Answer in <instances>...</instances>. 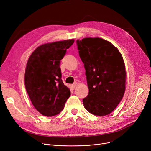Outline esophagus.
Returning <instances> with one entry per match:
<instances>
[{
  "mask_svg": "<svg viewBox=\"0 0 151 151\" xmlns=\"http://www.w3.org/2000/svg\"><path fill=\"white\" fill-rule=\"evenodd\" d=\"M76 85H77V83H73V84L70 85V88H71L74 89V88H75V87H76Z\"/></svg>",
  "mask_w": 151,
  "mask_h": 151,
  "instance_id": "1",
  "label": "esophagus"
}]
</instances>
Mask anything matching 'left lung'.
<instances>
[{
	"label": "left lung",
	"instance_id": "1",
	"mask_svg": "<svg viewBox=\"0 0 151 151\" xmlns=\"http://www.w3.org/2000/svg\"><path fill=\"white\" fill-rule=\"evenodd\" d=\"M76 43L89 89L83 99L85 108L95 116L108 115L116 108L125 90L122 56L111 42L101 38H85Z\"/></svg>",
	"mask_w": 151,
	"mask_h": 151
}]
</instances>
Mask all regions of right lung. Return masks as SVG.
<instances>
[{
    "mask_svg": "<svg viewBox=\"0 0 151 151\" xmlns=\"http://www.w3.org/2000/svg\"><path fill=\"white\" fill-rule=\"evenodd\" d=\"M74 42L70 39L42 45L27 61L26 90L35 108L43 116L52 117L60 113L70 95V90L62 81L60 66Z\"/></svg>",
    "mask_w": 151,
    "mask_h": 151,
    "instance_id": "right-lung-1",
    "label": "right lung"
}]
</instances>
